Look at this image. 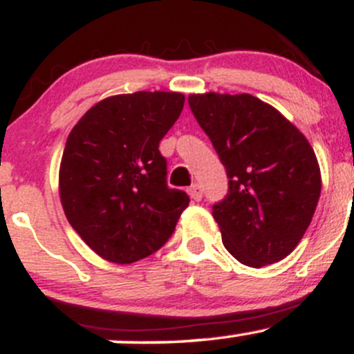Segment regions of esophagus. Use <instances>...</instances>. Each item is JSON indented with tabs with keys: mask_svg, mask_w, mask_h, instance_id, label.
Returning a JSON list of instances; mask_svg holds the SVG:
<instances>
[{
	"mask_svg": "<svg viewBox=\"0 0 354 354\" xmlns=\"http://www.w3.org/2000/svg\"><path fill=\"white\" fill-rule=\"evenodd\" d=\"M188 194L191 196V200L200 201L201 198H203V189H201V186L196 185V183H194V185H191L189 188H188Z\"/></svg>",
	"mask_w": 354,
	"mask_h": 354,
	"instance_id": "esophagus-1",
	"label": "esophagus"
}]
</instances>
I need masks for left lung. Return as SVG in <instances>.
<instances>
[{
	"instance_id": "1",
	"label": "left lung",
	"mask_w": 354,
	"mask_h": 354,
	"mask_svg": "<svg viewBox=\"0 0 354 354\" xmlns=\"http://www.w3.org/2000/svg\"><path fill=\"white\" fill-rule=\"evenodd\" d=\"M189 108L228 174L213 206L223 245L243 265L286 258L310 226L321 193L311 145L278 109L241 95H189Z\"/></svg>"
}]
</instances>
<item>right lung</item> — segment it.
Masks as SVG:
<instances>
[{"label": "right lung", "mask_w": 354, "mask_h": 354, "mask_svg": "<svg viewBox=\"0 0 354 354\" xmlns=\"http://www.w3.org/2000/svg\"><path fill=\"white\" fill-rule=\"evenodd\" d=\"M185 96L138 91L101 100L71 129L59 166L64 214L106 261L129 265L168 241L188 208L166 185L160 141L181 115Z\"/></svg>", "instance_id": "right-lung-1"}]
</instances>
